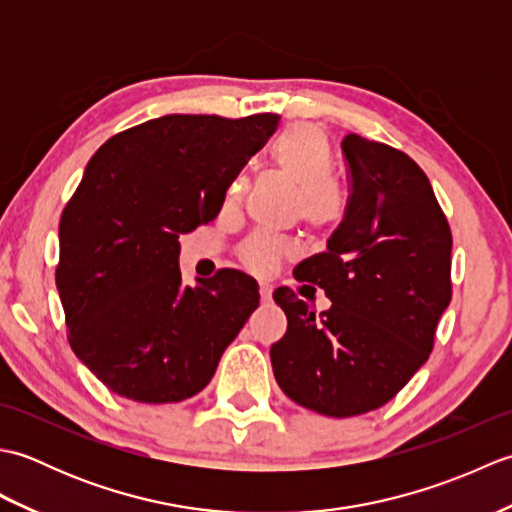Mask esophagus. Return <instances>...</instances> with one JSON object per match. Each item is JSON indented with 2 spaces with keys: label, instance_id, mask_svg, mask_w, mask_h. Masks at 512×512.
Returning a JSON list of instances; mask_svg holds the SVG:
<instances>
[{
  "label": "esophagus",
  "instance_id": "obj_1",
  "mask_svg": "<svg viewBox=\"0 0 512 512\" xmlns=\"http://www.w3.org/2000/svg\"><path fill=\"white\" fill-rule=\"evenodd\" d=\"M259 299H262L264 303H268L270 299H273V286H268V284L259 286Z\"/></svg>",
  "mask_w": 512,
  "mask_h": 512
}]
</instances>
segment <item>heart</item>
<instances>
[{"label": "heart", "instance_id": "heart-1", "mask_svg": "<svg viewBox=\"0 0 512 512\" xmlns=\"http://www.w3.org/2000/svg\"><path fill=\"white\" fill-rule=\"evenodd\" d=\"M270 160H273L277 173L299 191L297 206L303 222L314 228H325L341 220L345 193L341 184L330 178L334 158L330 140L321 127L308 123L286 127L270 147ZM244 189V178L233 180L226 193L228 202L239 200ZM281 255H284V246L268 237L248 239L242 250L244 264L255 273L273 270Z\"/></svg>", "mask_w": 512, "mask_h": 512}]
</instances>
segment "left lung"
I'll return each instance as SVG.
<instances>
[{
  "instance_id": "obj_1",
  "label": "left lung",
  "mask_w": 512,
  "mask_h": 512,
  "mask_svg": "<svg viewBox=\"0 0 512 512\" xmlns=\"http://www.w3.org/2000/svg\"><path fill=\"white\" fill-rule=\"evenodd\" d=\"M350 200L325 250L295 268L332 301L314 314L288 288L270 347L279 387L297 405L350 418L383 407L427 363L451 301V228L424 171L402 151L347 134Z\"/></svg>"
}]
</instances>
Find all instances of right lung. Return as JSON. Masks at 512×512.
Listing matches in <instances>:
<instances>
[{"instance_id":"obj_1","label":"right lung","mask_w":512,"mask_h":512,"mask_svg":"<svg viewBox=\"0 0 512 512\" xmlns=\"http://www.w3.org/2000/svg\"><path fill=\"white\" fill-rule=\"evenodd\" d=\"M277 114H169L96 151L59 224L57 290L79 361L114 394L162 405L202 391L259 306L224 268L184 286L180 233L209 224Z\"/></svg>"}]
</instances>
